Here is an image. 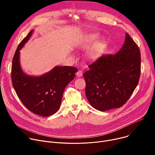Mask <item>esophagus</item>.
I'll return each instance as SVG.
<instances>
[{"instance_id": "obj_1", "label": "esophagus", "mask_w": 155, "mask_h": 155, "mask_svg": "<svg viewBox=\"0 0 155 155\" xmlns=\"http://www.w3.org/2000/svg\"><path fill=\"white\" fill-rule=\"evenodd\" d=\"M83 75V72L81 71H78L77 73H76V75L78 77H81Z\"/></svg>"}]
</instances>
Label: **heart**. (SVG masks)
Segmentation results:
<instances>
[{
	"instance_id": "b5f03b06",
	"label": "heart",
	"mask_w": 155,
	"mask_h": 155,
	"mask_svg": "<svg viewBox=\"0 0 155 155\" xmlns=\"http://www.w3.org/2000/svg\"><path fill=\"white\" fill-rule=\"evenodd\" d=\"M96 35H91V36L90 37V38L93 40V39H95V38H96ZM94 55H95V52H94V51H91V52H90V54H89L90 58L91 59L94 58Z\"/></svg>"
}]
</instances>
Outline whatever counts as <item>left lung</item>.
Segmentation results:
<instances>
[{
  "label": "left lung",
  "mask_w": 155,
  "mask_h": 155,
  "mask_svg": "<svg viewBox=\"0 0 155 155\" xmlns=\"http://www.w3.org/2000/svg\"><path fill=\"white\" fill-rule=\"evenodd\" d=\"M140 52L127 33L120 50L102 56L84 73L86 96L100 111L119 108L129 99L140 75Z\"/></svg>",
  "instance_id": "obj_1"
}]
</instances>
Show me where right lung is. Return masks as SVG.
I'll list each match as a JSON object with an SVG mask.
<instances>
[{"instance_id":"add662e5","label":"right lung","mask_w":155,"mask_h":155,"mask_svg":"<svg viewBox=\"0 0 155 155\" xmlns=\"http://www.w3.org/2000/svg\"><path fill=\"white\" fill-rule=\"evenodd\" d=\"M31 30L15 51L12 65V80L16 93L23 105L32 113L49 117L59 110L65 87L74 78L77 69L55 66L40 76L26 74L20 64V50L30 39Z\"/></svg>"}]
</instances>
